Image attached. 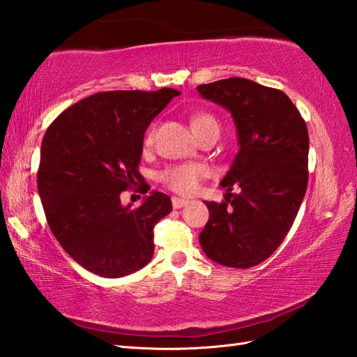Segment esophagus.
<instances>
[{
    "instance_id": "1",
    "label": "esophagus",
    "mask_w": 357,
    "mask_h": 357,
    "mask_svg": "<svg viewBox=\"0 0 357 357\" xmlns=\"http://www.w3.org/2000/svg\"><path fill=\"white\" fill-rule=\"evenodd\" d=\"M172 204H173V208H183L188 204V199L176 198V196H174V198H172Z\"/></svg>"
}]
</instances>
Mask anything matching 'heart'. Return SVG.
Returning <instances> with one entry per match:
<instances>
[{
  "instance_id": "obj_1",
  "label": "heart",
  "mask_w": 357,
  "mask_h": 357,
  "mask_svg": "<svg viewBox=\"0 0 357 357\" xmlns=\"http://www.w3.org/2000/svg\"><path fill=\"white\" fill-rule=\"evenodd\" d=\"M206 123H216L213 116L210 115H201L196 116L193 121V127H198ZM155 138V127H151L146 135V146H151ZM208 174L206 165L202 164H179V165H172L167 167L161 173H159V181L165 185L172 188V190L183 193V195H190L198 190L201 181Z\"/></svg>"
}]
</instances>
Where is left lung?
Masks as SVG:
<instances>
[{
  "label": "left lung",
  "instance_id": "8db88e82",
  "mask_svg": "<svg viewBox=\"0 0 357 357\" xmlns=\"http://www.w3.org/2000/svg\"><path fill=\"white\" fill-rule=\"evenodd\" d=\"M204 100L230 112L239 150L221 187L225 201L206 202L199 242L211 261L248 268L282 244L307 192L308 130L284 92L245 78L196 87Z\"/></svg>",
  "mask_w": 357,
  "mask_h": 357
}]
</instances>
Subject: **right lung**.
<instances>
[{"instance_id":"right-lung-1","label":"right lung","mask_w":357,"mask_h":357,"mask_svg":"<svg viewBox=\"0 0 357 357\" xmlns=\"http://www.w3.org/2000/svg\"><path fill=\"white\" fill-rule=\"evenodd\" d=\"M178 95L167 87L95 93L44 135L36 183L45 218L72 259L93 275L123 278L153 257V229L172 201L153 190L132 208L121 204V192L141 179L144 133Z\"/></svg>"}]
</instances>
